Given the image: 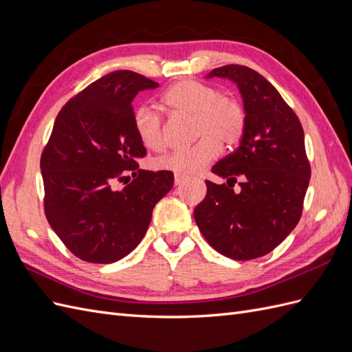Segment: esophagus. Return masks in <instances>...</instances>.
<instances>
[{
  "mask_svg": "<svg viewBox=\"0 0 352 352\" xmlns=\"http://www.w3.org/2000/svg\"><path fill=\"white\" fill-rule=\"evenodd\" d=\"M185 180H186V176H185V175H179V173L175 175V184H176V185H180L182 182H185Z\"/></svg>",
  "mask_w": 352,
  "mask_h": 352,
  "instance_id": "34e87169",
  "label": "esophagus"
}]
</instances>
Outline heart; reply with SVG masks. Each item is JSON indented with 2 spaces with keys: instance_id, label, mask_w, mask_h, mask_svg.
Here are the masks:
<instances>
[{
  "instance_id": "1",
  "label": "heart",
  "mask_w": 352,
  "mask_h": 352,
  "mask_svg": "<svg viewBox=\"0 0 352 352\" xmlns=\"http://www.w3.org/2000/svg\"><path fill=\"white\" fill-rule=\"evenodd\" d=\"M162 101L173 116L194 119V136L199 140L155 158L153 166L158 170L179 175L198 173L219 155L220 145L235 146L245 133L247 114L242 105L210 85L194 79L176 82L163 94ZM132 124L138 141L146 150L160 151L166 146L163 119L154 109L138 107Z\"/></svg>"
}]
</instances>
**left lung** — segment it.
I'll use <instances>...</instances> for the list:
<instances>
[{
	"label": "left lung",
	"instance_id": "left-lung-1",
	"mask_svg": "<svg viewBox=\"0 0 352 352\" xmlns=\"http://www.w3.org/2000/svg\"><path fill=\"white\" fill-rule=\"evenodd\" d=\"M211 76L238 83L247 127L236 150L211 168L228 182L206 180L207 195L194 217L217 252L238 261L254 260L278 247L301 219L311 176L304 131L295 111L260 73L228 65L211 70ZM235 183L238 191L232 189Z\"/></svg>",
	"mask_w": 352,
	"mask_h": 352
}]
</instances>
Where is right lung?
Returning a JSON list of instances; mask_svg holds the SVG:
<instances>
[{"instance_id": "obj_1", "label": "right lung", "mask_w": 352, "mask_h": 352, "mask_svg": "<svg viewBox=\"0 0 352 352\" xmlns=\"http://www.w3.org/2000/svg\"><path fill=\"white\" fill-rule=\"evenodd\" d=\"M157 87L131 70L105 74L63 105L42 150L45 217L83 261L109 264L132 252L153 208L173 188L170 170L138 164L146 150L133 131L132 101Z\"/></svg>"}]
</instances>
